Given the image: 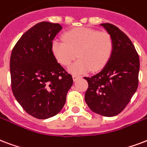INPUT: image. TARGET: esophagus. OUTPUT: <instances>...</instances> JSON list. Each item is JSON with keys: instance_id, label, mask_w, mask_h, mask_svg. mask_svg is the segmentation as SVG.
<instances>
[{"instance_id": "34e87169", "label": "esophagus", "mask_w": 147, "mask_h": 147, "mask_svg": "<svg viewBox=\"0 0 147 147\" xmlns=\"http://www.w3.org/2000/svg\"><path fill=\"white\" fill-rule=\"evenodd\" d=\"M72 78H73L74 81L76 82V80L78 79V78H81V76H77V75H73V76H72Z\"/></svg>"}]
</instances>
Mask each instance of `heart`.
<instances>
[{"mask_svg":"<svg viewBox=\"0 0 147 147\" xmlns=\"http://www.w3.org/2000/svg\"><path fill=\"white\" fill-rule=\"evenodd\" d=\"M64 41L55 39L51 45L52 55L58 62L69 66L73 74H83L90 70L99 71L109 61L113 51V41L107 32L88 28H76L63 34Z\"/></svg>","mask_w":147,"mask_h":147,"instance_id":"heart-1","label":"heart"}]
</instances>
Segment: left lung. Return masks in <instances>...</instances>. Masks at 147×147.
<instances>
[{"instance_id": "obj_1", "label": "left lung", "mask_w": 147, "mask_h": 147, "mask_svg": "<svg viewBox=\"0 0 147 147\" xmlns=\"http://www.w3.org/2000/svg\"><path fill=\"white\" fill-rule=\"evenodd\" d=\"M112 37L113 51L102 70L84 77L88 87L85 100L92 112L112 117L120 113L136 92L139 82L140 59L126 34L109 23L101 24Z\"/></svg>"}]
</instances>
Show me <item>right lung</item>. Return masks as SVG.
<instances>
[{"instance_id":"right-lung-1","label":"right lung","mask_w":147,"mask_h":147,"mask_svg":"<svg viewBox=\"0 0 147 147\" xmlns=\"http://www.w3.org/2000/svg\"><path fill=\"white\" fill-rule=\"evenodd\" d=\"M61 28L59 24L38 23L21 37L11 55L13 94L26 113L40 119L59 113L73 84L71 75L51 51V42Z\"/></svg>"}]
</instances>
